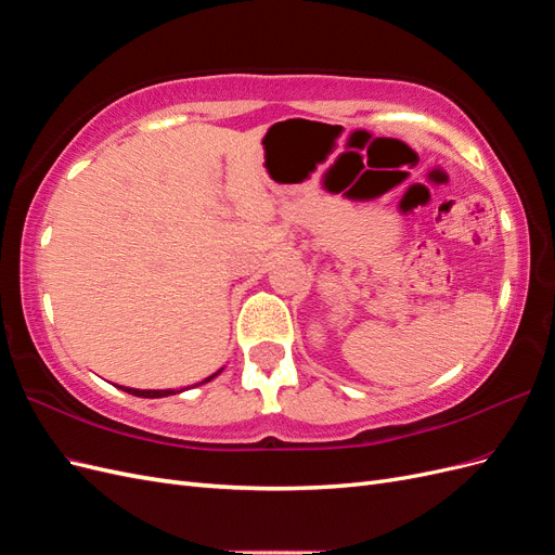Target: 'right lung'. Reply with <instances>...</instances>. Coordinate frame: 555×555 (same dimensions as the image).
Here are the masks:
<instances>
[{
    "label": "right lung",
    "instance_id": "1",
    "mask_svg": "<svg viewBox=\"0 0 555 555\" xmlns=\"http://www.w3.org/2000/svg\"><path fill=\"white\" fill-rule=\"evenodd\" d=\"M220 373H222V367H220V371H217L215 375L206 377L204 382H198V384H206V382L215 379ZM198 384H194V386H198ZM120 389L127 391V393H131V396H139V398H164V396H176V393H182V391H184V389H178V391H176V389H162V391H157V389H129V386H120ZM188 389H190V386H188Z\"/></svg>",
    "mask_w": 555,
    "mask_h": 555
}]
</instances>
